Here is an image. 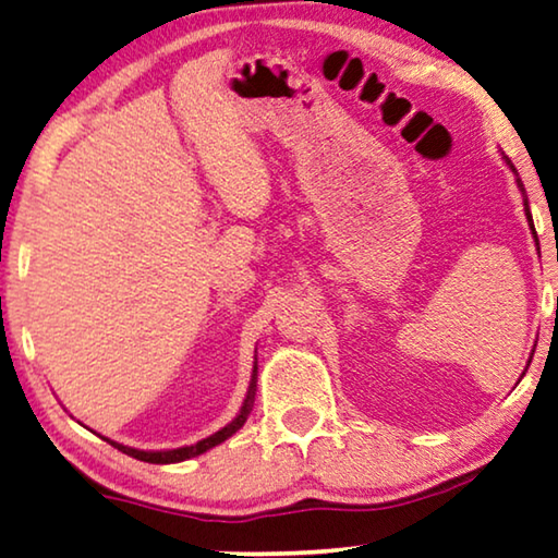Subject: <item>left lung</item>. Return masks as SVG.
Masks as SVG:
<instances>
[{
  "mask_svg": "<svg viewBox=\"0 0 558 558\" xmlns=\"http://www.w3.org/2000/svg\"><path fill=\"white\" fill-rule=\"evenodd\" d=\"M504 160H506V165H509V168L513 170V174H519L517 172V168H513V165H511V160H509V157H506L504 155ZM517 182H519V187H521V193H523V185H521V180L517 178ZM523 210H526V220H529V228H531V232H534V238H536V230H534V220H531V213H529V199L526 197H523ZM536 245H538V240H536ZM529 363H531V359H529Z\"/></svg>",
  "mask_w": 558,
  "mask_h": 558,
  "instance_id": "obj_1",
  "label": "left lung"
}]
</instances>
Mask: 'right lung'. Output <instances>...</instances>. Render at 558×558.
I'll return each instance as SVG.
<instances>
[{"label":"right lung","instance_id":"right-lung-1","mask_svg":"<svg viewBox=\"0 0 558 558\" xmlns=\"http://www.w3.org/2000/svg\"><path fill=\"white\" fill-rule=\"evenodd\" d=\"M257 363V361H255ZM255 384H257V365H253V378H251V388H247V396H245V403L243 409H240V413L232 418L226 428H220L218 434L207 436L203 440H197V444L193 446H182V448H172V451H137V448H130V446H122V444H114V440H110V444L118 448V451L132 456V459L137 461H147V463H180V461H187V459H195V456L210 451L213 446L222 444V440L230 438L235 430L243 428V423L247 421V415H251L253 411V401H255Z\"/></svg>","mask_w":558,"mask_h":558}]
</instances>
